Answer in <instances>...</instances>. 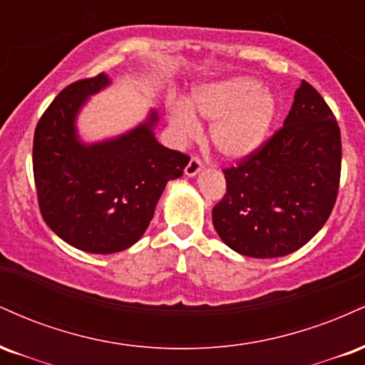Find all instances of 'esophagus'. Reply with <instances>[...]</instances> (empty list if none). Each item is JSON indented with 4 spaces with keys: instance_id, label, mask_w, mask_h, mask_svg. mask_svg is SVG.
<instances>
[{
    "instance_id": "esophagus-1",
    "label": "esophagus",
    "mask_w": 365,
    "mask_h": 365,
    "mask_svg": "<svg viewBox=\"0 0 365 365\" xmlns=\"http://www.w3.org/2000/svg\"><path fill=\"white\" fill-rule=\"evenodd\" d=\"M202 159L199 156H192L188 165L185 166V175H188V177H195V175L202 170Z\"/></svg>"
}]
</instances>
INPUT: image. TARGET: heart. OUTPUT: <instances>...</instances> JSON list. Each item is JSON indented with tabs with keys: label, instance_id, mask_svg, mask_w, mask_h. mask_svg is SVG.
I'll return each mask as SVG.
<instances>
[{
	"label": "heart",
	"instance_id": "b5f03b06",
	"mask_svg": "<svg viewBox=\"0 0 365 365\" xmlns=\"http://www.w3.org/2000/svg\"><path fill=\"white\" fill-rule=\"evenodd\" d=\"M190 110L173 103L168 120L180 137L195 133L197 120L212 121L211 140L223 156L242 158L252 153L269 132L276 115V101L269 91L249 77H233L207 83L192 92Z\"/></svg>",
	"mask_w": 365,
	"mask_h": 365
}]
</instances>
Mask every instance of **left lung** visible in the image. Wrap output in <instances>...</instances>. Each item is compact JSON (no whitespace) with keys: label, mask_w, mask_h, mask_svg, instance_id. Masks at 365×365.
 I'll list each match as a JSON object with an SVG mask.
<instances>
[{"label":"left lung","mask_w":365,"mask_h":365,"mask_svg":"<svg viewBox=\"0 0 365 365\" xmlns=\"http://www.w3.org/2000/svg\"><path fill=\"white\" fill-rule=\"evenodd\" d=\"M212 225L230 249L257 259L300 249L324 226L340 188L341 135L322 96L302 81L283 127L223 170Z\"/></svg>","instance_id":"8db88e82"}]
</instances>
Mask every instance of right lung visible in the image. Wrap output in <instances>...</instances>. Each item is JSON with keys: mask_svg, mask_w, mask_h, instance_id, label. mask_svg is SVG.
I'll use <instances>...</instances> for the list:
<instances>
[{"mask_svg": "<svg viewBox=\"0 0 365 365\" xmlns=\"http://www.w3.org/2000/svg\"><path fill=\"white\" fill-rule=\"evenodd\" d=\"M110 81L104 73L66 86L36 125L32 170L46 225L75 249L113 254L144 235L170 180L182 177L185 153L161 145L153 125L120 139L83 145L73 120L87 96Z\"/></svg>", "mask_w": 365, "mask_h": 365, "instance_id": "add662e5", "label": "right lung"}]
</instances>
